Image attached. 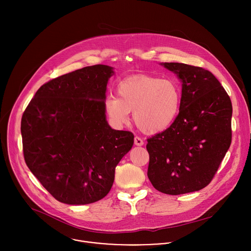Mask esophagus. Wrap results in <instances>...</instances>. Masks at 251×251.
Returning a JSON list of instances; mask_svg holds the SVG:
<instances>
[{"label": "esophagus", "mask_w": 251, "mask_h": 251, "mask_svg": "<svg viewBox=\"0 0 251 251\" xmlns=\"http://www.w3.org/2000/svg\"><path fill=\"white\" fill-rule=\"evenodd\" d=\"M134 144H135L136 146H142V145H144V141H143V139H141L140 137L136 136V137L134 138Z\"/></svg>", "instance_id": "34e87169"}]
</instances>
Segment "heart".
<instances>
[{"instance_id": "heart-1", "label": "heart", "mask_w": 251, "mask_h": 251, "mask_svg": "<svg viewBox=\"0 0 251 251\" xmlns=\"http://www.w3.org/2000/svg\"><path fill=\"white\" fill-rule=\"evenodd\" d=\"M182 92L176 82L148 75H137L122 80L117 97L105 100L106 113L116 125L133 119L145 133H158L169 128L180 112Z\"/></svg>"}]
</instances>
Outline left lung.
Returning a JSON list of instances; mask_svg holds the SVG:
<instances>
[{
	"instance_id": "obj_1",
	"label": "left lung",
	"mask_w": 251,
	"mask_h": 251,
	"mask_svg": "<svg viewBox=\"0 0 251 251\" xmlns=\"http://www.w3.org/2000/svg\"><path fill=\"white\" fill-rule=\"evenodd\" d=\"M182 81L176 120L147 140L148 177L167 195L200 191L213 178L231 143L232 105L210 71L178 62L161 63Z\"/></svg>"
}]
</instances>
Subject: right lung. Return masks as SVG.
<instances>
[{"instance_id":"add662e5","label":"right lung","mask_w":251,"mask_h":251,"mask_svg":"<svg viewBox=\"0 0 251 251\" xmlns=\"http://www.w3.org/2000/svg\"><path fill=\"white\" fill-rule=\"evenodd\" d=\"M114 74L96 64L40 87L21 123L26 166L58 201L87 204L111 190L115 168L132 148L134 135L106 121L107 82Z\"/></svg>"}]
</instances>
